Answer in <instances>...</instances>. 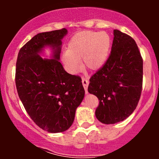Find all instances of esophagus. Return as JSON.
<instances>
[{
    "label": "esophagus",
    "mask_w": 159,
    "mask_h": 159,
    "mask_svg": "<svg viewBox=\"0 0 159 159\" xmlns=\"http://www.w3.org/2000/svg\"><path fill=\"white\" fill-rule=\"evenodd\" d=\"M82 84H83L84 88V90H85L86 94H87L88 93V92H87V87H88L89 81H87V79H85V78H83V79H82Z\"/></svg>",
    "instance_id": "obj_1"
}]
</instances>
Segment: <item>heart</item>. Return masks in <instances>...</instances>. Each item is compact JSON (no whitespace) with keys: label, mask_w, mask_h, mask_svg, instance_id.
<instances>
[{"label":"heart","mask_w":159,"mask_h":159,"mask_svg":"<svg viewBox=\"0 0 159 159\" xmlns=\"http://www.w3.org/2000/svg\"><path fill=\"white\" fill-rule=\"evenodd\" d=\"M111 45V37L106 32L78 33L69 40L67 52L62 54V61L72 74L80 69V59L87 68L97 70L107 61Z\"/></svg>","instance_id":"heart-1"}]
</instances>
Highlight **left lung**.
<instances>
[{"instance_id":"1","label":"left lung","mask_w":159,"mask_h":159,"mask_svg":"<svg viewBox=\"0 0 159 159\" xmlns=\"http://www.w3.org/2000/svg\"><path fill=\"white\" fill-rule=\"evenodd\" d=\"M88 92L99 100L96 116L104 124L123 121L135 110L142 90L143 59L135 41L114 30L108 59L90 79Z\"/></svg>"}]
</instances>
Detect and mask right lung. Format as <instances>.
Wrapping results in <instances>:
<instances>
[{"label": "right lung", "instance_id": "add662e5", "mask_svg": "<svg viewBox=\"0 0 159 159\" xmlns=\"http://www.w3.org/2000/svg\"><path fill=\"white\" fill-rule=\"evenodd\" d=\"M67 32L63 28L36 34L20 49L16 61L20 99L33 121L51 133L69 129L85 93L81 78L66 72L59 61ZM45 47L52 49V59L39 55Z\"/></svg>", "mask_w": 159, "mask_h": 159}]
</instances>
